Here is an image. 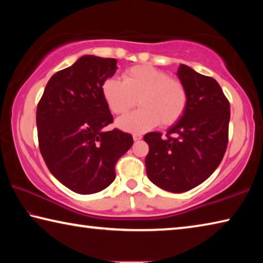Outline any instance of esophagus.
<instances>
[{
  "mask_svg": "<svg viewBox=\"0 0 263 263\" xmlns=\"http://www.w3.org/2000/svg\"><path fill=\"white\" fill-rule=\"evenodd\" d=\"M141 138H142V136L140 135V133H135V135H133V140H135V141L140 140Z\"/></svg>",
  "mask_w": 263,
  "mask_h": 263,
  "instance_id": "1",
  "label": "esophagus"
}]
</instances>
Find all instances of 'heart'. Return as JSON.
I'll list each match as a JSON object with an SVG mask.
<instances>
[{"mask_svg": "<svg viewBox=\"0 0 263 263\" xmlns=\"http://www.w3.org/2000/svg\"><path fill=\"white\" fill-rule=\"evenodd\" d=\"M102 95L111 112L124 115L117 125L128 132H144L157 126L174 125L188 105V91L180 80L152 66L138 65L123 73V81L109 78L102 83Z\"/></svg>", "mask_w": 263, "mask_h": 263, "instance_id": "obj_1", "label": "heart"}]
</instances>
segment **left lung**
Returning a JSON list of instances; mask_svg holds the SVG:
<instances>
[{
	"label": "left lung",
	"instance_id": "1",
	"mask_svg": "<svg viewBox=\"0 0 263 263\" xmlns=\"http://www.w3.org/2000/svg\"><path fill=\"white\" fill-rule=\"evenodd\" d=\"M177 77L188 91L183 116L162 138L149 132L146 173L155 185L171 193H184L205 181L224 158L229 141L230 103L215 79L185 65Z\"/></svg>",
	"mask_w": 263,
	"mask_h": 263
}]
</instances>
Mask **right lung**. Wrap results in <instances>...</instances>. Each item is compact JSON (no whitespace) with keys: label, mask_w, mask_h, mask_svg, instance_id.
Segmentation results:
<instances>
[{"label":"right lung","mask_w":263,"mask_h":263,"mask_svg":"<svg viewBox=\"0 0 263 263\" xmlns=\"http://www.w3.org/2000/svg\"><path fill=\"white\" fill-rule=\"evenodd\" d=\"M117 60L83 55L57 72L37 106L39 149L58 181L88 195L112 183L118 159L133 144L130 133L103 131L114 122L102 83L114 77Z\"/></svg>","instance_id":"add662e5"}]
</instances>
